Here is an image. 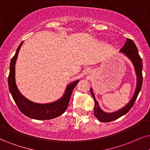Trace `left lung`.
<instances>
[{
    "instance_id": "obj_1",
    "label": "left lung",
    "mask_w": 150,
    "mask_h": 150,
    "mask_svg": "<svg viewBox=\"0 0 150 150\" xmlns=\"http://www.w3.org/2000/svg\"><path fill=\"white\" fill-rule=\"evenodd\" d=\"M120 52L127 57L132 62V64L134 65V70L136 75V86L135 91H134V96L129 102L127 105L121 108L120 109L117 110L116 111L111 113H107L104 111L99 106V104L95 97V95L93 92L92 88H90L91 93L92 95V97L93 98L95 102V107H94V114L95 116L98 118V120L102 122H108L111 121L115 120L116 119L119 118L122 115L126 114L131 109V108L133 107L134 102H135L136 98L138 97V95L140 91L141 90L142 84H143V75H142V70H143V62L142 59L138 54V51L137 47L136 46L135 43L134 41L131 40L129 39H127V41L125 43L124 46L120 49Z\"/></svg>"
}]
</instances>
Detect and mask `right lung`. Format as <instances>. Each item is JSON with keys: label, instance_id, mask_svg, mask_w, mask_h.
<instances>
[{"label": "right lung", "instance_id": "obj_1", "mask_svg": "<svg viewBox=\"0 0 150 150\" xmlns=\"http://www.w3.org/2000/svg\"><path fill=\"white\" fill-rule=\"evenodd\" d=\"M23 42L19 45L11 60L9 66V74L8 84L9 91L12 94L13 99L18 106V109L25 115L35 120H50L54 118L65 112L67 109L71 98L72 92L75 86L79 82V79L73 81L67 85L64 93L62 98L56 101L50 103L39 104L30 101L19 91L16 83L15 78V65L18 57V52Z\"/></svg>", "mask_w": 150, "mask_h": 150}]
</instances>
